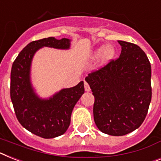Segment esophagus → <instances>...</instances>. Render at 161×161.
Returning <instances> with one entry per match:
<instances>
[{
    "label": "esophagus",
    "mask_w": 161,
    "mask_h": 161,
    "mask_svg": "<svg viewBox=\"0 0 161 161\" xmlns=\"http://www.w3.org/2000/svg\"><path fill=\"white\" fill-rule=\"evenodd\" d=\"M84 89L86 92H89L90 90V87H89V85H88V83H87V82H85L84 83Z\"/></svg>",
    "instance_id": "34e87169"
}]
</instances>
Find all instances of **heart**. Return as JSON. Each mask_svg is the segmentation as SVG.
Returning a JSON list of instances; mask_svg holds the SVG:
<instances>
[{
    "label": "heart",
    "instance_id": "b5f03b06",
    "mask_svg": "<svg viewBox=\"0 0 161 161\" xmlns=\"http://www.w3.org/2000/svg\"><path fill=\"white\" fill-rule=\"evenodd\" d=\"M116 53V49L112 45H107V46H103L99 48L97 50L93 53L92 56V59H97L101 56L103 55V58L105 60H110L111 58H113Z\"/></svg>",
    "mask_w": 161,
    "mask_h": 161
}]
</instances>
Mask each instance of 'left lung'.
I'll list each match as a JSON object with an SVG mask.
<instances>
[{
	"instance_id": "1",
	"label": "left lung",
	"mask_w": 161,
	"mask_h": 161,
	"mask_svg": "<svg viewBox=\"0 0 161 161\" xmlns=\"http://www.w3.org/2000/svg\"><path fill=\"white\" fill-rule=\"evenodd\" d=\"M118 43L120 57L85 78L95 98L96 126L115 136L139 128L151 101V67L147 56L136 44Z\"/></svg>"
}]
</instances>
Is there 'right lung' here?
Instances as JSON below:
<instances>
[{
	"label": "right lung",
	"instance_id": "1",
	"mask_svg": "<svg viewBox=\"0 0 161 161\" xmlns=\"http://www.w3.org/2000/svg\"><path fill=\"white\" fill-rule=\"evenodd\" d=\"M71 40L44 38L28 44L14 61L10 73V98L18 121L38 136L49 139L68 130L74 106L84 93L83 81L74 87L63 88L49 98H41L31 78L34 55L43 47L69 49Z\"/></svg>",
	"mask_w": 161,
	"mask_h": 161
}]
</instances>
